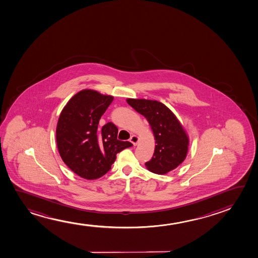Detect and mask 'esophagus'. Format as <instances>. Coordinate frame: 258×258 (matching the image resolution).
<instances>
[{"label":"esophagus","instance_id":"1","mask_svg":"<svg viewBox=\"0 0 258 258\" xmlns=\"http://www.w3.org/2000/svg\"><path fill=\"white\" fill-rule=\"evenodd\" d=\"M130 142L134 144V145L136 146L138 144L139 142V137L138 136H136V135H133L131 138H130Z\"/></svg>","mask_w":258,"mask_h":258}]
</instances>
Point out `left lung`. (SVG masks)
Here are the masks:
<instances>
[{
	"label": "left lung",
	"mask_w": 258,
	"mask_h": 258,
	"mask_svg": "<svg viewBox=\"0 0 258 258\" xmlns=\"http://www.w3.org/2000/svg\"><path fill=\"white\" fill-rule=\"evenodd\" d=\"M129 105L145 116L152 129L156 147L152 159L145 163L148 170L165 174L185 160L189 138L177 116L162 102L146 99H126Z\"/></svg>",
	"instance_id": "left-lung-1"
}]
</instances>
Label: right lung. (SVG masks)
Listing matches in <instances>:
<instances>
[{
  "label": "right lung",
  "instance_id": "add662e5",
  "mask_svg": "<svg viewBox=\"0 0 258 258\" xmlns=\"http://www.w3.org/2000/svg\"><path fill=\"white\" fill-rule=\"evenodd\" d=\"M114 97L84 89L70 99L56 125V144L66 165L86 179L101 178L110 170L116 154L133 146L117 140V127L111 123L99 128L101 116Z\"/></svg>",
  "mask_w": 258,
  "mask_h": 258
}]
</instances>
